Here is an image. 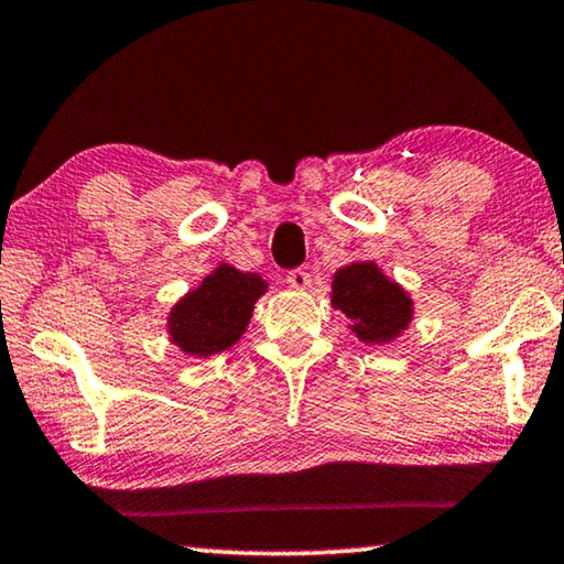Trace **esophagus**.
<instances>
[{
    "instance_id": "1",
    "label": "esophagus",
    "mask_w": 564,
    "mask_h": 564,
    "mask_svg": "<svg viewBox=\"0 0 564 564\" xmlns=\"http://www.w3.org/2000/svg\"><path fill=\"white\" fill-rule=\"evenodd\" d=\"M311 274L305 272V269H290L288 272V284L292 290H307L311 288Z\"/></svg>"
}]
</instances>
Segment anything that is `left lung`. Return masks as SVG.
Here are the masks:
<instances>
[{
  "instance_id": "obj_1",
  "label": "left lung",
  "mask_w": 564,
  "mask_h": 564,
  "mask_svg": "<svg viewBox=\"0 0 564 564\" xmlns=\"http://www.w3.org/2000/svg\"><path fill=\"white\" fill-rule=\"evenodd\" d=\"M330 303L354 321V334L367 344L395 338L411 321V300L372 261L338 269Z\"/></svg>"
}]
</instances>
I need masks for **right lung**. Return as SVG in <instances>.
I'll return each instance as SVG.
<instances>
[{
    "label": "right lung",
    "mask_w": 564,
    "mask_h": 564,
    "mask_svg": "<svg viewBox=\"0 0 564 564\" xmlns=\"http://www.w3.org/2000/svg\"><path fill=\"white\" fill-rule=\"evenodd\" d=\"M267 282L259 274L220 267L172 311L169 330L174 344L187 354L210 357L241 338L253 303L264 295Z\"/></svg>",
    "instance_id": "1"
}]
</instances>
